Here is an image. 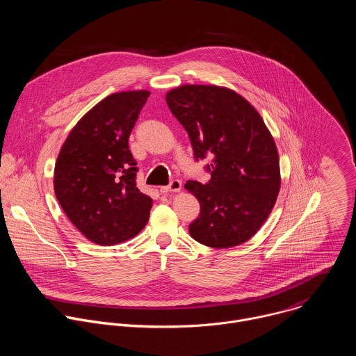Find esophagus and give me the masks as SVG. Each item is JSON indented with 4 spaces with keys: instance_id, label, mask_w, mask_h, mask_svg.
<instances>
[{
    "instance_id": "obj_1",
    "label": "esophagus",
    "mask_w": 356,
    "mask_h": 356,
    "mask_svg": "<svg viewBox=\"0 0 356 356\" xmlns=\"http://www.w3.org/2000/svg\"><path fill=\"white\" fill-rule=\"evenodd\" d=\"M181 190V181L180 180H172L169 186L161 187L162 194H170V193H179Z\"/></svg>"
}]
</instances>
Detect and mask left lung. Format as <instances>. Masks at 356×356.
I'll list each match as a JSON object with an SVG mask.
<instances>
[{
    "instance_id": "left-lung-1",
    "label": "left lung",
    "mask_w": 356,
    "mask_h": 356,
    "mask_svg": "<svg viewBox=\"0 0 356 356\" xmlns=\"http://www.w3.org/2000/svg\"><path fill=\"white\" fill-rule=\"evenodd\" d=\"M166 103L188 134L194 159L211 161L206 184H184L200 202L190 235L216 249L246 242L272 213L280 190L277 147L261 114L220 86L183 84L168 91Z\"/></svg>"
}]
</instances>
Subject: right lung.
Segmentation results:
<instances>
[{
	"mask_svg": "<svg viewBox=\"0 0 356 356\" xmlns=\"http://www.w3.org/2000/svg\"><path fill=\"white\" fill-rule=\"evenodd\" d=\"M150 92L132 90L101 99L76 124L55 165V194L72 224L97 245L138 235L152 198L136 187L131 131Z\"/></svg>",
	"mask_w": 356,
	"mask_h": 356,
	"instance_id": "1",
	"label": "right lung"
}]
</instances>
